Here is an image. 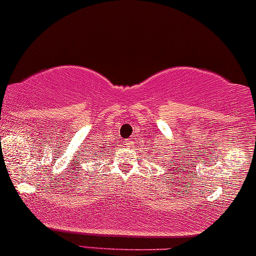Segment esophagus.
I'll return each mask as SVG.
<instances>
[{
  "label": "esophagus",
  "mask_w": 256,
  "mask_h": 256,
  "mask_svg": "<svg viewBox=\"0 0 256 256\" xmlns=\"http://www.w3.org/2000/svg\"><path fill=\"white\" fill-rule=\"evenodd\" d=\"M132 144V142L130 141V140H126V141H124V146H127V148H130Z\"/></svg>",
  "instance_id": "1"
}]
</instances>
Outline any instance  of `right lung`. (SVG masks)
<instances>
[{
  "instance_id": "obj_1",
  "label": "right lung",
  "mask_w": 256,
  "mask_h": 256,
  "mask_svg": "<svg viewBox=\"0 0 256 256\" xmlns=\"http://www.w3.org/2000/svg\"><path fill=\"white\" fill-rule=\"evenodd\" d=\"M100 144V143H99ZM99 149H104V146H99V148H98V150H94V154H93V156H98V152H99ZM86 156V155H85Z\"/></svg>"
}]
</instances>
